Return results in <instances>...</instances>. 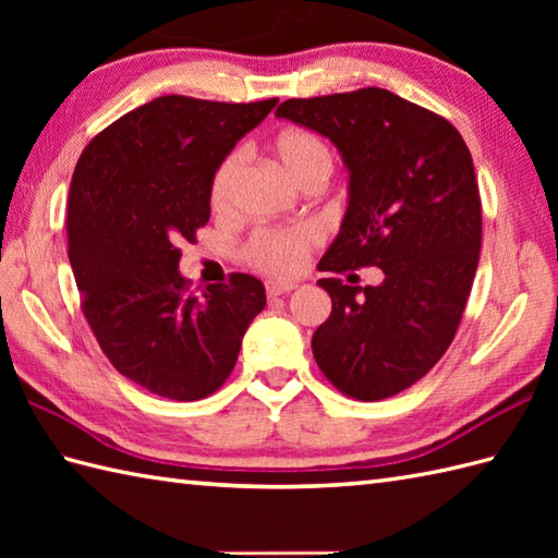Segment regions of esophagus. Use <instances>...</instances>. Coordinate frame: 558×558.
Instances as JSON below:
<instances>
[{"label": "esophagus", "mask_w": 558, "mask_h": 558, "mask_svg": "<svg viewBox=\"0 0 558 558\" xmlns=\"http://www.w3.org/2000/svg\"><path fill=\"white\" fill-rule=\"evenodd\" d=\"M294 288V282H290V280H268L266 282V294L268 298H280V294H288V292H292Z\"/></svg>", "instance_id": "obj_1"}]
</instances>
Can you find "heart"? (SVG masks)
Here are the masks:
<instances>
[{"label":"heart","instance_id":"1","mask_svg":"<svg viewBox=\"0 0 558 558\" xmlns=\"http://www.w3.org/2000/svg\"><path fill=\"white\" fill-rule=\"evenodd\" d=\"M272 156L294 184H304L314 177H326L333 170V156L322 138L304 129H286L272 138ZM242 170V153H232L222 160L210 184L213 210H228L236 180ZM314 246V232L306 228L282 230V232H258L248 244V260L260 270L268 272H294L306 260V254Z\"/></svg>","mask_w":558,"mask_h":558}]
</instances>
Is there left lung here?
I'll list each match as a JSON object with an SVG mask.
<instances>
[{
    "label": "left lung",
    "instance_id": "left-lung-1",
    "mask_svg": "<svg viewBox=\"0 0 558 558\" xmlns=\"http://www.w3.org/2000/svg\"><path fill=\"white\" fill-rule=\"evenodd\" d=\"M280 120L328 138L348 168V208L318 270H384L381 286L316 282L333 310L316 328L318 369L364 402L410 388L453 340L475 280L482 204L453 124L384 88L292 98Z\"/></svg>",
    "mask_w": 558,
    "mask_h": 558
}]
</instances>
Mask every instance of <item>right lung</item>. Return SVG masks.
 Returning a JSON list of instances; mask_svg holds the SVG:
<instances>
[{"label":"right lung","mask_w":558,"mask_h":558,"mask_svg":"<svg viewBox=\"0 0 558 558\" xmlns=\"http://www.w3.org/2000/svg\"><path fill=\"white\" fill-rule=\"evenodd\" d=\"M276 105L162 96L120 117L76 162L66 230L83 316L114 369L160 398L218 390L266 306L264 282L246 272L186 294L177 244L208 222L213 177Z\"/></svg>","instance_id":"1"}]
</instances>
